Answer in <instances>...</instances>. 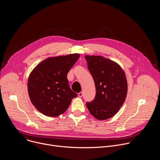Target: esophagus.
<instances>
[{"label": "esophagus", "mask_w": 160, "mask_h": 160, "mask_svg": "<svg viewBox=\"0 0 160 160\" xmlns=\"http://www.w3.org/2000/svg\"><path fill=\"white\" fill-rule=\"evenodd\" d=\"M78 97H79V98H82V97L83 96V93H82V92H79V93H78Z\"/></svg>", "instance_id": "obj_1"}]
</instances>
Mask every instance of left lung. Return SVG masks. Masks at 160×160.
<instances>
[{
	"mask_svg": "<svg viewBox=\"0 0 160 160\" xmlns=\"http://www.w3.org/2000/svg\"><path fill=\"white\" fill-rule=\"evenodd\" d=\"M85 58L96 90L94 99L87 102V107L96 119L107 120L115 115L125 101V73L118 64L102 56L87 55Z\"/></svg>",
	"mask_w": 160,
	"mask_h": 160,
	"instance_id": "8db88e82",
	"label": "left lung"
}]
</instances>
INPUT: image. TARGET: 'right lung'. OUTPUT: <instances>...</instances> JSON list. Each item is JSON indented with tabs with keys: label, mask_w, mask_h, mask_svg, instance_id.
<instances>
[{
	"label": "right lung",
	"mask_w": 160,
	"mask_h": 160,
	"mask_svg": "<svg viewBox=\"0 0 160 160\" xmlns=\"http://www.w3.org/2000/svg\"><path fill=\"white\" fill-rule=\"evenodd\" d=\"M78 54L49 58L40 62L28 80L30 101L43 115L55 117L66 111L77 94L70 88L67 74Z\"/></svg>",
	"instance_id": "1"
}]
</instances>
